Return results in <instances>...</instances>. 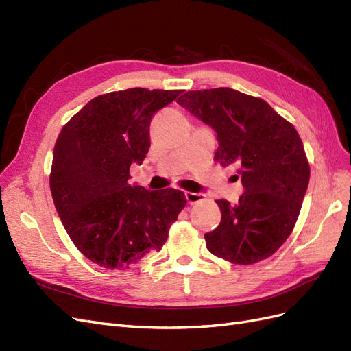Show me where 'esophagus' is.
<instances>
[{"mask_svg":"<svg viewBox=\"0 0 351 351\" xmlns=\"http://www.w3.org/2000/svg\"><path fill=\"white\" fill-rule=\"evenodd\" d=\"M184 196H186L187 204H190V205L197 204V202H200V200H204V199H205V195H204V193H192V192H186V193H184Z\"/></svg>","mask_w":351,"mask_h":351,"instance_id":"obj_1","label":"esophagus"}]
</instances>
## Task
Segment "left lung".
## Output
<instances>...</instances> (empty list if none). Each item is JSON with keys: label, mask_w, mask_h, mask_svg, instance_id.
Wrapping results in <instances>:
<instances>
[{"label": "left lung", "mask_w": 351, "mask_h": 351, "mask_svg": "<svg viewBox=\"0 0 351 351\" xmlns=\"http://www.w3.org/2000/svg\"><path fill=\"white\" fill-rule=\"evenodd\" d=\"M177 102L215 130V159L237 169L244 189L236 205L217 200L221 222L205 234L208 250L239 265L269 258L291 234L309 184L299 133L268 102L230 88L189 90Z\"/></svg>", "instance_id": "1"}]
</instances>
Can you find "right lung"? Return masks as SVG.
I'll return each mask as SVG.
<instances>
[{"label":"right lung","mask_w":351,"mask_h":351,"mask_svg":"<svg viewBox=\"0 0 351 351\" xmlns=\"http://www.w3.org/2000/svg\"><path fill=\"white\" fill-rule=\"evenodd\" d=\"M183 90L133 88L89 101L62 127L49 186L71 241L102 268L121 269L161 250L186 206L176 189L130 184V165L151 146L154 114Z\"/></svg>","instance_id":"add662e5"}]
</instances>
